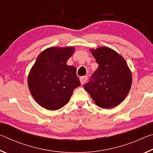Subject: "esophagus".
I'll use <instances>...</instances> for the list:
<instances>
[{"label":"esophagus","instance_id":"1","mask_svg":"<svg viewBox=\"0 0 153 153\" xmlns=\"http://www.w3.org/2000/svg\"><path fill=\"white\" fill-rule=\"evenodd\" d=\"M87 79H88V77L86 76L80 77L79 80H80V82H81V84H84V83L86 82Z\"/></svg>","mask_w":153,"mask_h":153}]
</instances>
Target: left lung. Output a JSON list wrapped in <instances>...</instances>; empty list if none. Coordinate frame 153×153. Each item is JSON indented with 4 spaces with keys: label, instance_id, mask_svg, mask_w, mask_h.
Returning <instances> with one entry per match:
<instances>
[{
    "label": "left lung",
    "instance_id": "8db88e82",
    "mask_svg": "<svg viewBox=\"0 0 153 153\" xmlns=\"http://www.w3.org/2000/svg\"><path fill=\"white\" fill-rule=\"evenodd\" d=\"M90 52L98 67L90 82L84 84V89L99 107H115L125 99L131 88L130 69L123 56L110 48L101 46Z\"/></svg>",
    "mask_w": 153,
    "mask_h": 153
}]
</instances>
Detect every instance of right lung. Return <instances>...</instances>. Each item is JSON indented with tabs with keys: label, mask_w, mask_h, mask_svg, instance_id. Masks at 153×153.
Returning a JSON list of instances; mask_svg holds the SVG:
<instances>
[{
	"label": "right lung",
	"mask_w": 153,
	"mask_h": 153,
	"mask_svg": "<svg viewBox=\"0 0 153 153\" xmlns=\"http://www.w3.org/2000/svg\"><path fill=\"white\" fill-rule=\"evenodd\" d=\"M74 51V46H55L45 49L38 56L28 75L27 84L41 107L51 111L62 108L81 84L76 67L67 65Z\"/></svg>",
	"instance_id": "obj_1"
}]
</instances>
